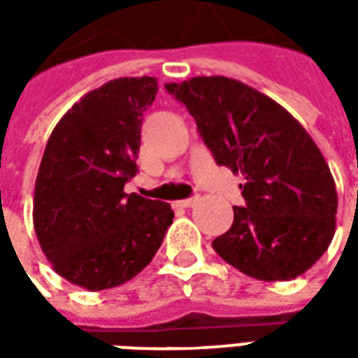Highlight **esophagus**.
I'll return each mask as SVG.
<instances>
[{
	"instance_id": "34e87169",
	"label": "esophagus",
	"mask_w": 358,
	"mask_h": 358,
	"mask_svg": "<svg viewBox=\"0 0 358 358\" xmlns=\"http://www.w3.org/2000/svg\"><path fill=\"white\" fill-rule=\"evenodd\" d=\"M199 201V197H189V199H182V201H178L176 205H180V207H194L195 203Z\"/></svg>"
}]
</instances>
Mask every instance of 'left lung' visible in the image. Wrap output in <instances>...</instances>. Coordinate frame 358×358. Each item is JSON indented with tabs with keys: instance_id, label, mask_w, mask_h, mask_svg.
Instances as JSON below:
<instances>
[{
	"instance_id": "left-lung-1",
	"label": "left lung",
	"mask_w": 358,
	"mask_h": 358,
	"mask_svg": "<svg viewBox=\"0 0 358 358\" xmlns=\"http://www.w3.org/2000/svg\"><path fill=\"white\" fill-rule=\"evenodd\" d=\"M186 105L220 166L241 174L245 207L213 249L264 282L301 276L336 234L338 192L330 166L307 130L268 95L226 76L164 84Z\"/></svg>"
}]
</instances>
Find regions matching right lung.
I'll return each mask as SVG.
<instances>
[{
  "mask_svg": "<svg viewBox=\"0 0 358 358\" xmlns=\"http://www.w3.org/2000/svg\"><path fill=\"white\" fill-rule=\"evenodd\" d=\"M157 78L92 90L53 128L34 186V230L53 270L101 292L138 276L172 224L171 205L126 194L138 172L143 110Z\"/></svg>",
  "mask_w": 358,
  "mask_h": 358,
  "instance_id": "right-lung-1",
  "label": "right lung"
}]
</instances>
